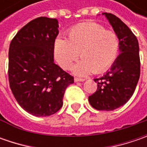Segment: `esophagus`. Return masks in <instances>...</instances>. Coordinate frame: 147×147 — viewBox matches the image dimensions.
<instances>
[{"instance_id":"esophagus-1","label":"esophagus","mask_w":147,"mask_h":147,"mask_svg":"<svg viewBox=\"0 0 147 147\" xmlns=\"http://www.w3.org/2000/svg\"><path fill=\"white\" fill-rule=\"evenodd\" d=\"M85 81V79L83 78H74V82H83Z\"/></svg>"}]
</instances>
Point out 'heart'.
Segmentation results:
<instances>
[{"mask_svg": "<svg viewBox=\"0 0 147 147\" xmlns=\"http://www.w3.org/2000/svg\"><path fill=\"white\" fill-rule=\"evenodd\" d=\"M67 36V40L62 37L55 40V58L62 69H69L80 53L82 59L73 69L78 76L93 71L103 73L113 65L119 54L120 42L117 33L97 23L78 24L69 30Z\"/></svg>", "mask_w": 147, "mask_h": 147, "instance_id": "heart-1", "label": "heart"}]
</instances>
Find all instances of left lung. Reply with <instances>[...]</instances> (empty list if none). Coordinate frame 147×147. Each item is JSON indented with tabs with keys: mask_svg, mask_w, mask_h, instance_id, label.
<instances>
[{
	"mask_svg": "<svg viewBox=\"0 0 147 147\" xmlns=\"http://www.w3.org/2000/svg\"><path fill=\"white\" fill-rule=\"evenodd\" d=\"M120 42V54L105 74L94 78L97 90L88 97L91 105L98 110L110 111L125 104L133 96L140 77L138 41L120 19L103 13Z\"/></svg>",
	"mask_w": 147,
	"mask_h": 147,
	"instance_id": "left-lung-1",
	"label": "left lung"
}]
</instances>
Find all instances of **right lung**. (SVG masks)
Segmentation results:
<instances>
[{
	"instance_id": "right-lung-1",
	"label": "right lung",
	"mask_w": 147,
	"mask_h": 147,
	"mask_svg": "<svg viewBox=\"0 0 147 147\" xmlns=\"http://www.w3.org/2000/svg\"><path fill=\"white\" fill-rule=\"evenodd\" d=\"M56 19L39 17L24 26L9 49V82L14 98L28 113L50 116L63 105L74 77L54 63Z\"/></svg>"
}]
</instances>
